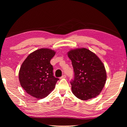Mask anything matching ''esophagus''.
<instances>
[{
  "label": "esophagus",
  "instance_id": "34e87169",
  "mask_svg": "<svg viewBox=\"0 0 127 127\" xmlns=\"http://www.w3.org/2000/svg\"><path fill=\"white\" fill-rule=\"evenodd\" d=\"M65 78H66V75H63V76H61L60 79H65Z\"/></svg>",
  "mask_w": 127,
  "mask_h": 127
}]
</instances>
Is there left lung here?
Instances as JSON below:
<instances>
[{"label": "left lung", "instance_id": "8db88e82", "mask_svg": "<svg viewBox=\"0 0 127 127\" xmlns=\"http://www.w3.org/2000/svg\"><path fill=\"white\" fill-rule=\"evenodd\" d=\"M68 56L74 71V78L70 81L72 93L82 100L98 95L106 80V70L100 59L85 48L71 50Z\"/></svg>", "mask_w": 127, "mask_h": 127}]
</instances>
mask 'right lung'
<instances>
[{
	"label": "right lung",
	"mask_w": 127,
	"mask_h": 127,
	"mask_svg": "<svg viewBox=\"0 0 127 127\" xmlns=\"http://www.w3.org/2000/svg\"><path fill=\"white\" fill-rule=\"evenodd\" d=\"M55 54L53 50L40 48L31 53L23 62L19 71V80L29 95L42 99L55 88L59 79L53 76L50 61Z\"/></svg>",
	"instance_id": "right-lung-1"
}]
</instances>
